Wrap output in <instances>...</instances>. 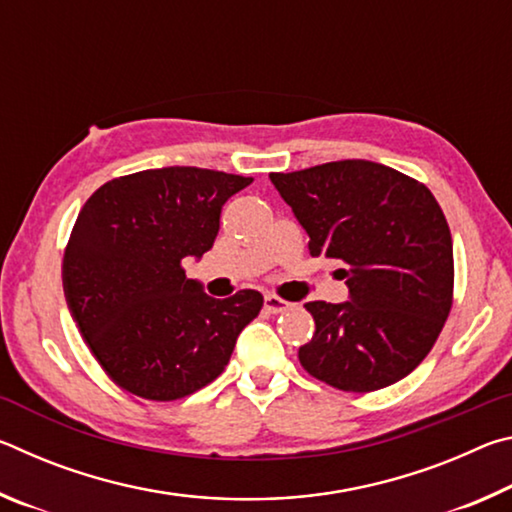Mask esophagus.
Instances as JSON below:
<instances>
[{"label":"esophagus","mask_w":512,"mask_h":512,"mask_svg":"<svg viewBox=\"0 0 512 512\" xmlns=\"http://www.w3.org/2000/svg\"><path fill=\"white\" fill-rule=\"evenodd\" d=\"M291 307H293L291 302L277 298V296H273V293H266L264 296V309L268 311V314H282V311H287Z\"/></svg>","instance_id":"obj_1"}]
</instances>
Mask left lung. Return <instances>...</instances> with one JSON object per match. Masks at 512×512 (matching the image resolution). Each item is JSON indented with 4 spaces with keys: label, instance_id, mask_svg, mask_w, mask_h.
Returning <instances> with one entry per match:
<instances>
[{
    "label": "left lung",
    "instance_id": "8db88e82",
    "mask_svg": "<svg viewBox=\"0 0 512 512\" xmlns=\"http://www.w3.org/2000/svg\"><path fill=\"white\" fill-rule=\"evenodd\" d=\"M309 235V253L339 259L350 300L307 302L316 332L298 350L311 377L345 393L404 379L431 352L454 302V248L433 194L406 173L339 160L271 173Z\"/></svg>",
    "mask_w": 512,
    "mask_h": 512
}]
</instances>
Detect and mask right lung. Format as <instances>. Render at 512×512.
Wrapping results in <instances>:
<instances>
[{
    "mask_svg": "<svg viewBox=\"0 0 512 512\" xmlns=\"http://www.w3.org/2000/svg\"><path fill=\"white\" fill-rule=\"evenodd\" d=\"M253 178L198 167L108 180L81 207L63 257V291L79 334L119 388L171 402L228 366L264 305L244 289L216 300L189 280L185 257L219 235L221 207Z\"/></svg>",
    "mask_w": 512,
    "mask_h": 512,
    "instance_id": "add662e5",
    "label": "right lung"
}]
</instances>
